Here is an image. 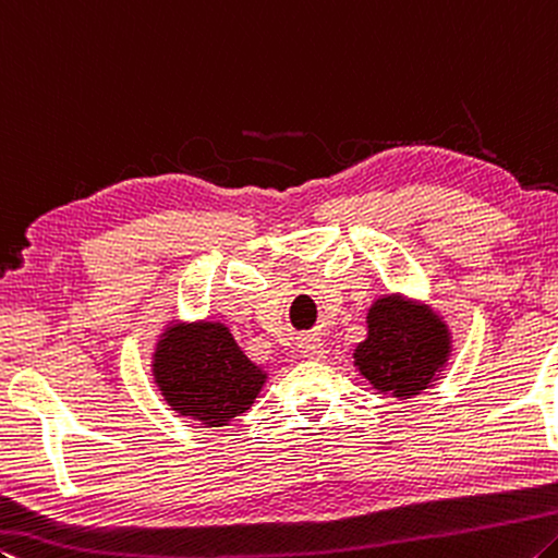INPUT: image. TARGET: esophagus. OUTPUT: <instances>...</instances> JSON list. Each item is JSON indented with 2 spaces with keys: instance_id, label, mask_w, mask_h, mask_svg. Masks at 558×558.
Instances as JSON below:
<instances>
[{
  "instance_id": "34e87169",
  "label": "esophagus",
  "mask_w": 558,
  "mask_h": 558,
  "mask_svg": "<svg viewBox=\"0 0 558 558\" xmlns=\"http://www.w3.org/2000/svg\"><path fill=\"white\" fill-rule=\"evenodd\" d=\"M301 353L306 355V359H324V353H326V349H324V343L318 341V339H306V341H301Z\"/></svg>"
}]
</instances>
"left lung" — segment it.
I'll use <instances>...</instances> for the list:
<instances>
[{"label":"left lung","mask_w":558,"mask_h":558,"mask_svg":"<svg viewBox=\"0 0 558 558\" xmlns=\"http://www.w3.org/2000/svg\"><path fill=\"white\" fill-rule=\"evenodd\" d=\"M450 355V331L433 308L390 294L368 308V339L355 345L361 376L400 400L433 386Z\"/></svg>","instance_id":"obj_1"}]
</instances>
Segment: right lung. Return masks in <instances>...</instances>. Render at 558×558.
<instances>
[{
	"mask_svg": "<svg viewBox=\"0 0 558 558\" xmlns=\"http://www.w3.org/2000/svg\"><path fill=\"white\" fill-rule=\"evenodd\" d=\"M153 376L175 413L205 427H222L246 413L267 380L230 328L215 322L172 324L155 349Z\"/></svg>",
	"mask_w": 558,
	"mask_h": 558,
	"instance_id": "right-lung-1",
	"label": "right lung"
}]
</instances>
